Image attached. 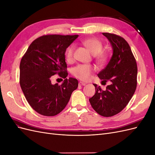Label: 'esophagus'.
Listing matches in <instances>:
<instances>
[{
	"mask_svg": "<svg viewBox=\"0 0 155 155\" xmlns=\"http://www.w3.org/2000/svg\"><path fill=\"white\" fill-rule=\"evenodd\" d=\"M78 85H79V86H85V85H86V83H84V82H81V81H80V82H79Z\"/></svg>",
	"mask_w": 155,
	"mask_h": 155,
	"instance_id": "34e87169",
	"label": "esophagus"
}]
</instances>
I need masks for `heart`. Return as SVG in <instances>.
<instances>
[{
  "label": "heart",
  "mask_w": 155,
  "mask_h": 155,
  "mask_svg": "<svg viewBox=\"0 0 155 155\" xmlns=\"http://www.w3.org/2000/svg\"><path fill=\"white\" fill-rule=\"evenodd\" d=\"M81 43L89 50L93 55H96L98 62L104 63L106 60V55L102 53L103 44L96 38H88L83 39ZM75 47L74 45H70L65 51V58L68 63H71L74 60V52ZM94 70V67L91 65L79 64L73 69L74 76L82 81L90 80L92 77V73Z\"/></svg>",
  "instance_id": "1"
}]
</instances>
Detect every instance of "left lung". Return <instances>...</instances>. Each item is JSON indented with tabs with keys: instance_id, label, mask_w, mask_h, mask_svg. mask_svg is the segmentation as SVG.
Masks as SVG:
<instances>
[{
	"instance_id": "left-lung-1",
	"label": "left lung",
	"mask_w": 155,
	"mask_h": 155,
	"mask_svg": "<svg viewBox=\"0 0 155 155\" xmlns=\"http://www.w3.org/2000/svg\"><path fill=\"white\" fill-rule=\"evenodd\" d=\"M110 42L112 55L109 63L97 76L102 82L110 85L102 91L96 88V93L89 99L91 106L100 115L110 117L122 110L132 98L137 85V64L129 44L123 37L103 33Z\"/></svg>"
}]
</instances>
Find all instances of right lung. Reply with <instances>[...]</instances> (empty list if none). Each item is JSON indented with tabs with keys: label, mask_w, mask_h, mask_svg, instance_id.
I'll list each match as a JSON object with an SVG mask.
<instances>
[{
	"label": "right lung",
	"mask_w": 155,
	"mask_h": 155,
	"mask_svg": "<svg viewBox=\"0 0 155 155\" xmlns=\"http://www.w3.org/2000/svg\"><path fill=\"white\" fill-rule=\"evenodd\" d=\"M78 37L41 36L32 42L21 59V89L30 105L41 115L58 114L67 106L72 92L78 87L76 79L67 78L64 55L67 48ZM56 74L65 79L61 86L53 85L51 82V77Z\"/></svg>",
	"instance_id": "1"
}]
</instances>
